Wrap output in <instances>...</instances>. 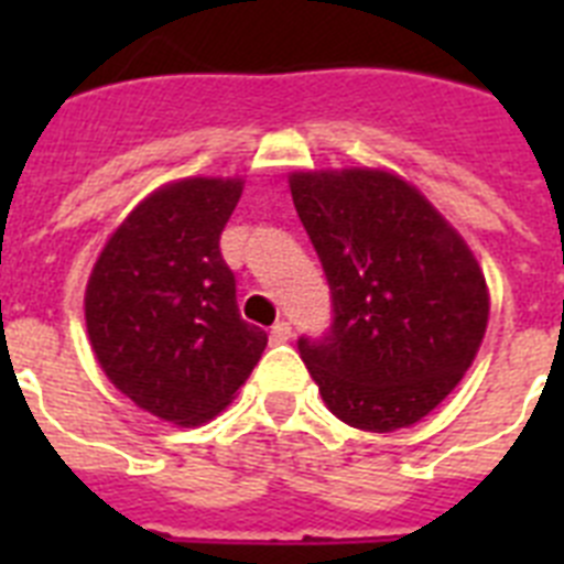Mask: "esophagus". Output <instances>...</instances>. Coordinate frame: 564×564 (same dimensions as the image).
I'll return each mask as SVG.
<instances>
[{
    "instance_id": "1",
    "label": "esophagus",
    "mask_w": 564,
    "mask_h": 564,
    "mask_svg": "<svg viewBox=\"0 0 564 564\" xmlns=\"http://www.w3.org/2000/svg\"><path fill=\"white\" fill-rule=\"evenodd\" d=\"M288 338H291V325H288V322H276V325L271 327V341L285 344Z\"/></svg>"
}]
</instances>
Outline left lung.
<instances>
[{
	"label": "left lung",
	"instance_id": "8db88e82",
	"mask_svg": "<svg viewBox=\"0 0 564 564\" xmlns=\"http://www.w3.org/2000/svg\"><path fill=\"white\" fill-rule=\"evenodd\" d=\"M291 194L333 299L330 330L299 338L322 401L364 432L412 426L460 383L486 336L475 253L383 169L293 172Z\"/></svg>",
	"mask_w": 564,
	"mask_h": 564
}]
</instances>
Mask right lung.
Returning <instances> with one entry per match:
<instances>
[{
	"label": "right lung",
	"mask_w": 564,
	"mask_h": 564,
	"mask_svg": "<svg viewBox=\"0 0 564 564\" xmlns=\"http://www.w3.org/2000/svg\"><path fill=\"white\" fill-rule=\"evenodd\" d=\"M239 194V177L152 192L107 239L84 293L89 344L109 381L177 426L226 410L268 344L239 316L220 253Z\"/></svg>",
	"instance_id": "add662e5"
}]
</instances>
